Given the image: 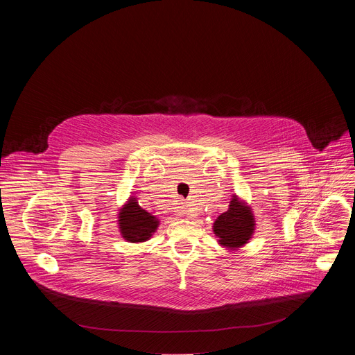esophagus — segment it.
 I'll list each match as a JSON object with an SVG mask.
<instances>
[{
	"mask_svg": "<svg viewBox=\"0 0 355 355\" xmlns=\"http://www.w3.org/2000/svg\"><path fill=\"white\" fill-rule=\"evenodd\" d=\"M181 212H182V214H185V215H188L189 218L196 216V215H195V212H193V209H191V208H188V207H185V205L182 207V211H181Z\"/></svg>",
	"mask_w": 355,
	"mask_h": 355,
	"instance_id": "esophagus-1",
	"label": "esophagus"
}]
</instances>
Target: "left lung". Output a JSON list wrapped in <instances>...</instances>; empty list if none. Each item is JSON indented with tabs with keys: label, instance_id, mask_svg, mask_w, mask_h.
<instances>
[{
	"label": "left lung",
	"instance_id": "8db88e82",
	"mask_svg": "<svg viewBox=\"0 0 355 355\" xmlns=\"http://www.w3.org/2000/svg\"><path fill=\"white\" fill-rule=\"evenodd\" d=\"M256 229V220L252 211L245 202L233 196L229 209L218 216L214 223V232L219 237V244L237 250L248 243Z\"/></svg>",
	"mask_w": 355,
	"mask_h": 355
}]
</instances>
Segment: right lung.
Here are the masks:
<instances>
[{"instance_id":"add662e5","label":"right lung","mask_w":355,"mask_h":355,"mask_svg":"<svg viewBox=\"0 0 355 355\" xmlns=\"http://www.w3.org/2000/svg\"><path fill=\"white\" fill-rule=\"evenodd\" d=\"M119 232L129 243H141L148 240L159 227V219L139 207L136 198L130 196L118 216Z\"/></svg>"}]
</instances>
